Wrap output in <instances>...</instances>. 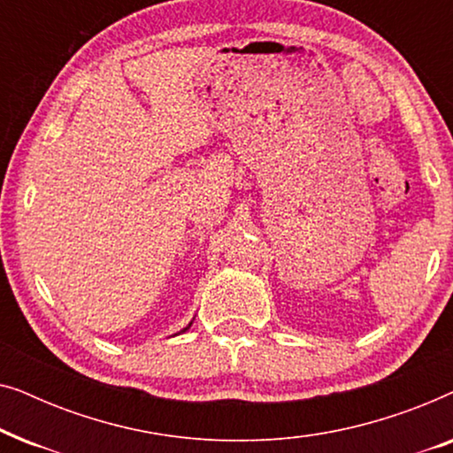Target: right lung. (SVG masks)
<instances>
[{"label": "right lung", "mask_w": 453, "mask_h": 453, "mask_svg": "<svg viewBox=\"0 0 453 453\" xmlns=\"http://www.w3.org/2000/svg\"><path fill=\"white\" fill-rule=\"evenodd\" d=\"M189 326H191V324H189ZM189 326H188V327H183V330H181V332H185V330H189Z\"/></svg>", "instance_id": "obj_1"}]
</instances>
